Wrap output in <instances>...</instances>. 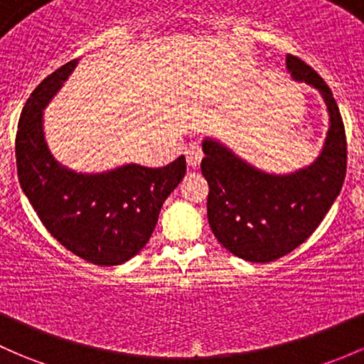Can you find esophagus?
I'll list each match as a JSON object with an SVG mask.
<instances>
[{"label":"esophagus","instance_id":"esophagus-1","mask_svg":"<svg viewBox=\"0 0 364 364\" xmlns=\"http://www.w3.org/2000/svg\"><path fill=\"white\" fill-rule=\"evenodd\" d=\"M185 155H186V162H188L192 167H197L198 164H200V160H202V156H204V153H202L200 144H198V143H190L188 146H186Z\"/></svg>","mask_w":364,"mask_h":364}]
</instances>
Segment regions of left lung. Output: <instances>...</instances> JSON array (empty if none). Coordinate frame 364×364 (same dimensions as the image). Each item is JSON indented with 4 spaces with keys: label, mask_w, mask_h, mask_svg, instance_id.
<instances>
[{
    "label": "left lung",
    "mask_w": 364,
    "mask_h": 364,
    "mask_svg": "<svg viewBox=\"0 0 364 364\" xmlns=\"http://www.w3.org/2000/svg\"><path fill=\"white\" fill-rule=\"evenodd\" d=\"M286 66L296 82L316 87L328 106L330 131L316 162L291 174H269L218 141L202 143L209 225L221 246L246 262H274L304 244L330 211L346 179V129L330 87L296 55L286 57Z\"/></svg>",
    "instance_id": "obj_1"
}]
</instances>
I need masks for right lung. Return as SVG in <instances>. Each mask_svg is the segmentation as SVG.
I'll use <instances>...</instances> for the list:
<instances>
[{
    "mask_svg": "<svg viewBox=\"0 0 364 364\" xmlns=\"http://www.w3.org/2000/svg\"><path fill=\"white\" fill-rule=\"evenodd\" d=\"M76 59L31 92L15 136L17 174L26 197L53 239L94 265H120L146 246L160 209L186 172L185 156L169 166H127L78 174L52 156L43 136V108Z\"/></svg>",
    "mask_w": 364,
    "mask_h": 364,
    "instance_id": "add662e5",
    "label": "right lung"
}]
</instances>
